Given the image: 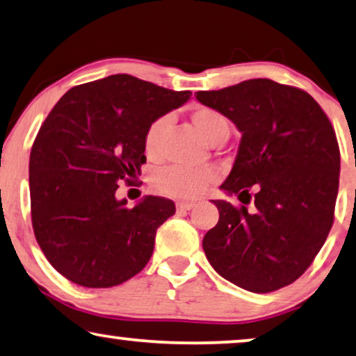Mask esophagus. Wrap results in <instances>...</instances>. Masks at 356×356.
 Returning <instances> with one entry per match:
<instances>
[{
    "label": "esophagus",
    "instance_id": "esophagus-1",
    "mask_svg": "<svg viewBox=\"0 0 356 356\" xmlns=\"http://www.w3.org/2000/svg\"><path fill=\"white\" fill-rule=\"evenodd\" d=\"M177 211H190V209L193 208V203H185V202H179L176 204Z\"/></svg>",
    "mask_w": 356,
    "mask_h": 356
}]
</instances>
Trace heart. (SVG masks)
Instances as JSON below:
<instances>
[{"label": "heart", "mask_w": 356, "mask_h": 356, "mask_svg": "<svg viewBox=\"0 0 356 356\" xmlns=\"http://www.w3.org/2000/svg\"><path fill=\"white\" fill-rule=\"evenodd\" d=\"M168 116L158 118L145 134V153L154 156L158 153L159 142L168 127ZM193 126L202 137L211 145L219 138L229 135V124L221 113L211 108H200L192 114ZM214 180L211 169H188L182 166H169L158 169L152 176V185L156 192L172 198L190 200L198 197Z\"/></svg>", "instance_id": "heart-1"}]
</instances>
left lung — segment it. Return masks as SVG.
Instances as JSON below:
<instances>
[{"label": "left lung", "mask_w": 356, "mask_h": 356, "mask_svg": "<svg viewBox=\"0 0 356 356\" xmlns=\"http://www.w3.org/2000/svg\"><path fill=\"white\" fill-rule=\"evenodd\" d=\"M195 97L242 132L221 185L242 207L211 200L219 221L203 237L204 254L245 290L282 289L307 271L332 227L340 152L330 121L312 95L269 79Z\"/></svg>", "instance_id": "obj_1"}]
</instances>
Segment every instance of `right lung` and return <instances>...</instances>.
Masks as SVG:
<instances>
[{"label": "right lung", "mask_w": 356, "mask_h": 356, "mask_svg": "<svg viewBox=\"0 0 356 356\" xmlns=\"http://www.w3.org/2000/svg\"><path fill=\"white\" fill-rule=\"evenodd\" d=\"M190 95L116 74L71 88L44 119L29 161L32 226L49 264L71 282L106 289L147 266L176 204L148 195L129 208L118 184L147 161L148 127Z\"/></svg>", "instance_id": "right-lung-1"}]
</instances>
